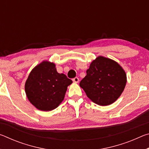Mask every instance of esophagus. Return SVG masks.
<instances>
[{"label":"esophagus","instance_id":"esophagus-1","mask_svg":"<svg viewBox=\"0 0 149 149\" xmlns=\"http://www.w3.org/2000/svg\"><path fill=\"white\" fill-rule=\"evenodd\" d=\"M79 79L78 77H75L73 79V81H74V83H78L79 82Z\"/></svg>","mask_w":149,"mask_h":149}]
</instances>
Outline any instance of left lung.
<instances>
[{
	"label": "left lung",
	"mask_w": 149,
	"mask_h": 149,
	"mask_svg": "<svg viewBox=\"0 0 149 149\" xmlns=\"http://www.w3.org/2000/svg\"><path fill=\"white\" fill-rule=\"evenodd\" d=\"M86 72V76L81 81L79 86L96 104H112L124 90L127 82L126 74L114 60L98 56L91 63Z\"/></svg>",
	"instance_id": "obj_1"
}]
</instances>
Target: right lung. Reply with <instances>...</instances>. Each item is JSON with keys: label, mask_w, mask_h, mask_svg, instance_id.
<instances>
[{"label": "right lung", "mask_w": 149, "mask_h": 149, "mask_svg": "<svg viewBox=\"0 0 149 149\" xmlns=\"http://www.w3.org/2000/svg\"><path fill=\"white\" fill-rule=\"evenodd\" d=\"M72 83L65 74L57 72L54 63L43 61L30 72L25 84V91L35 108L50 111L62 102L68 86Z\"/></svg>", "instance_id": "1"}]
</instances>
